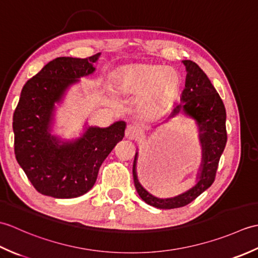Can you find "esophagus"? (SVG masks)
I'll use <instances>...</instances> for the list:
<instances>
[{
    "label": "esophagus",
    "instance_id": "obj_1",
    "mask_svg": "<svg viewBox=\"0 0 258 258\" xmlns=\"http://www.w3.org/2000/svg\"><path fill=\"white\" fill-rule=\"evenodd\" d=\"M140 130L134 125H128L125 130V138L127 140H135L139 138L140 135Z\"/></svg>",
    "mask_w": 258,
    "mask_h": 258
}]
</instances>
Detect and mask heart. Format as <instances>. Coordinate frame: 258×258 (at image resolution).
I'll list each match as a JSON object with an SVG mask.
<instances>
[{
  "mask_svg": "<svg viewBox=\"0 0 258 258\" xmlns=\"http://www.w3.org/2000/svg\"><path fill=\"white\" fill-rule=\"evenodd\" d=\"M115 84L125 94L139 96L141 113L158 117L176 100L182 79L176 70L162 64H138L117 70Z\"/></svg>",
  "mask_w": 258,
  "mask_h": 258,
  "instance_id": "1",
  "label": "heart"
}]
</instances>
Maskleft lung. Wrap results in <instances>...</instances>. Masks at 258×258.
<instances>
[{
	"instance_id": "8db88e82",
	"label": "left lung",
	"mask_w": 258,
	"mask_h": 258,
	"mask_svg": "<svg viewBox=\"0 0 258 258\" xmlns=\"http://www.w3.org/2000/svg\"><path fill=\"white\" fill-rule=\"evenodd\" d=\"M183 64L187 72L185 89L180 96V103L173 107L168 118L184 113L195 119L199 126L202 163L200 173H197V183L177 196L158 199L150 194L139 182L136 173L138 152L133 163L134 185L140 197L149 205L161 210H171L187 205L210 187L215 179L218 162L227 142L226 111L221 96L199 65L189 59H185Z\"/></svg>"
}]
</instances>
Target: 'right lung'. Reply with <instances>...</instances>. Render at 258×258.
<instances>
[{"mask_svg":"<svg viewBox=\"0 0 258 258\" xmlns=\"http://www.w3.org/2000/svg\"><path fill=\"white\" fill-rule=\"evenodd\" d=\"M101 53L87 58L57 57L26 82L13 115L16 161L34 188L55 199H74L95 184L98 169L124 138L126 123L89 126L81 138L62 142L51 134L55 103L71 85L92 74Z\"/></svg>","mask_w":258,"mask_h":258,"instance_id":"1","label":"right lung"}]
</instances>
